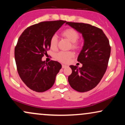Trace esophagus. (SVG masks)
<instances>
[{"instance_id":"esophagus-1","label":"esophagus","mask_w":125,"mask_h":125,"mask_svg":"<svg viewBox=\"0 0 125 125\" xmlns=\"http://www.w3.org/2000/svg\"><path fill=\"white\" fill-rule=\"evenodd\" d=\"M67 66L66 65H65V64H62V68L63 69V68H65Z\"/></svg>"}]
</instances>
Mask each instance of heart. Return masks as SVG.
<instances>
[{"label":"heart","instance_id":"heart-1","mask_svg":"<svg viewBox=\"0 0 125 125\" xmlns=\"http://www.w3.org/2000/svg\"><path fill=\"white\" fill-rule=\"evenodd\" d=\"M62 35L72 42V47L73 49H77L79 44L77 41L79 38L78 32L73 28H67L62 32ZM58 38L53 35L50 39V46L52 49H55L58 45ZM74 53L71 51L59 52L55 54V58L59 61L62 63H67L73 56Z\"/></svg>","mask_w":125,"mask_h":125}]
</instances>
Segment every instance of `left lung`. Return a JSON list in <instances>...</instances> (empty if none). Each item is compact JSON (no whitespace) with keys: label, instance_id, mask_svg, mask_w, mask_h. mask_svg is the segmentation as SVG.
I'll return each instance as SVG.
<instances>
[{"label":"left lung","instance_id":"1","mask_svg":"<svg viewBox=\"0 0 125 125\" xmlns=\"http://www.w3.org/2000/svg\"><path fill=\"white\" fill-rule=\"evenodd\" d=\"M82 34L84 44L77 58L82 67L71 65L72 74L68 82L74 90L79 92L89 91L95 87L105 73L110 54L108 39L102 30L89 24L66 21Z\"/></svg>","mask_w":125,"mask_h":125}]
</instances>
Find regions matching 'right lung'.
<instances>
[{
  "label": "right lung",
  "instance_id": "1",
  "mask_svg": "<svg viewBox=\"0 0 125 125\" xmlns=\"http://www.w3.org/2000/svg\"><path fill=\"white\" fill-rule=\"evenodd\" d=\"M66 21H42L23 31L15 48V58L19 75L29 88L37 92L52 87L62 68L57 61H42L50 49V39Z\"/></svg>",
  "mask_w": 125,
  "mask_h": 125
}]
</instances>
